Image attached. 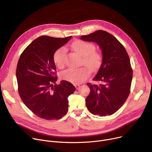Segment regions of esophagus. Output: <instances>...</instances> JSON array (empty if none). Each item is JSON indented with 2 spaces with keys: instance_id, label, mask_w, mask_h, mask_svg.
I'll list each match as a JSON object with an SVG mask.
<instances>
[{
  "instance_id": "34e87169",
  "label": "esophagus",
  "mask_w": 152,
  "mask_h": 152,
  "mask_svg": "<svg viewBox=\"0 0 152 152\" xmlns=\"http://www.w3.org/2000/svg\"><path fill=\"white\" fill-rule=\"evenodd\" d=\"M75 88H76V90H78V89L80 88V85H75Z\"/></svg>"
}]
</instances>
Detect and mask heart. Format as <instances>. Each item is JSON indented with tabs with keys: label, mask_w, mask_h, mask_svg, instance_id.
I'll return each mask as SVG.
<instances>
[{
	"label": "heart",
	"mask_w": 152,
	"mask_h": 152,
	"mask_svg": "<svg viewBox=\"0 0 152 152\" xmlns=\"http://www.w3.org/2000/svg\"><path fill=\"white\" fill-rule=\"evenodd\" d=\"M72 48L83 56V62L86 66L93 70L99 68L102 57L100 53L94 51L96 47L93 43L77 40L73 42ZM66 56V49L64 47L59 48L55 52L53 59L58 67L62 68L64 66ZM88 74V71L85 68L69 69L61 73V77L62 79L72 83L79 84L86 80Z\"/></svg>",
	"instance_id": "obj_1"
}]
</instances>
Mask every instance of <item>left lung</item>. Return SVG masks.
<instances>
[{
	"label": "left lung",
	"mask_w": 152,
	"mask_h": 152,
	"mask_svg": "<svg viewBox=\"0 0 152 152\" xmlns=\"http://www.w3.org/2000/svg\"><path fill=\"white\" fill-rule=\"evenodd\" d=\"M80 39L96 42L102 52V63L93 79L100 83H86L90 89L85 100L86 107L94 115H111L123 106L131 91L132 69L130 58L121 42L106 31L98 30L81 36Z\"/></svg>",
	"instance_id": "1"
}]
</instances>
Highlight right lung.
<instances>
[{"label":"right lung","mask_w":152,"mask_h":152,"mask_svg":"<svg viewBox=\"0 0 152 152\" xmlns=\"http://www.w3.org/2000/svg\"><path fill=\"white\" fill-rule=\"evenodd\" d=\"M72 38L41 36L34 39L18 59L16 77L20 98L38 117L58 120L68 111V97L75 91L66 80L57 85L55 52Z\"/></svg>","instance_id":"right-lung-1"}]
</instances>
